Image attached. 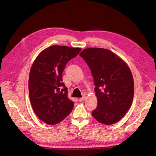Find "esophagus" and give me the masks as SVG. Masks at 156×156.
<instances>
[{
  "instance_id": "1",
  "label": "esophagus",
  "mask_w": 156,
  "mask_h": 156,
  "mask_svg": "<svg viewBox=\"0 0 156 156\" xmlns=\"http://www.w3.org/2000/svg\"><path fill=\"white\" fill-rule=\"evenodd\" d=\"M85 96H83V98H80L79 99V100L80 101H84V100H85Z\"/></svg>"
}]
</instances>
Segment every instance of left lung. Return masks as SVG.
Segmentation results:
<instances>
[{"instance_id": "left-lung-1", "label": "left lung", "mask_w": 156, "mask_h": 156, "mask_svg": "<svg viewBox=\"0 0 156 156\" xmlns=\"http://www.w3.org/2000/svg\"><path fill=\"white\" fill-rule=\"evenodd\" d=\"M91 70L98 105L92 115L105 125L119 122L131 106L134 81L131 70L120 56L111 51L90 48L79 55Z\"/></svg>"}]
</instances>
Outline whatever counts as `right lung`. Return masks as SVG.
Listing matches in <instances>:
<instances>
[{
  "label": "right lung",
  "mask_w": 156,
  "mask_h": 156,
  "mask_svg": "<svg viewBox=\"0 0 156 156\" xmlns=\"http://www.w3.org/2000/svg\"><path fill=\"white\" fill-rule=\"evenodd\" d=\"M81 51L52 45L42 51L32 64L29 78L30 101L36 116L47 124L59 123L73 109L74 102L68 97L62 75L67 62Z\"/></svg>",
  "instance_id": "1"
}]
</instances>
